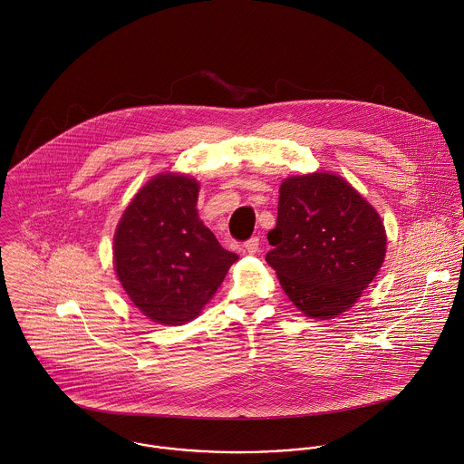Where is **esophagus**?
<instances>
[{
	"mask_svg": "<svg viewBox=\"0 0 464 464\" xmlns=\"http://www.w3.org/2000/svg\"><path fill=\"white\" fill-rule=\"evenodd\" d=\"M259 246H261L259 237H252V239H248V241L245 243V250H246L248 254H257V252H259Z\"/></svg>",
	"mask_w": 464,
	"mask_h": 464,
	"instance_id": "obj_1",
	"label": "esophagus"
}]
</instances>
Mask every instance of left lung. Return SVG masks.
<instances>
[{
    "label": "left lung",
    "mask_w": 464,
    "mask_h": 464,
    "mask_svg": "<svg viewBox=\"0 0 464 464\" xmlns=\"http://www.w3.org/2000/svg\"><path fill=\"white\" fill-rule=\"evenodd\" d=\"M266 261L289 300L309 318L348 311L386 257L377 210L331 173L289 177L280 186L276 227Z\"/></svg>",
    "instance_id": "obj_1"
}]
</instances>
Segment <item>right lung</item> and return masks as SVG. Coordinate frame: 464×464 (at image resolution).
<instances>
[{
	"label": "right lung",
	"mask_w": 464,
	"mask_h": 464,
	"mask_svg": "<svg viewBox=\"0 0 464 464\" xmlns=\"http://www.w3.org/2000/svg\"><path fill=\"white\" fill-rule=\"evenodd\" d=\"M198 182L153 177L125 208L114 236V266L133 305L160 325L195 320L237 261L199 221Z\"/></svg>",
	"instance_id": "add662e5"
}]
</instances>
